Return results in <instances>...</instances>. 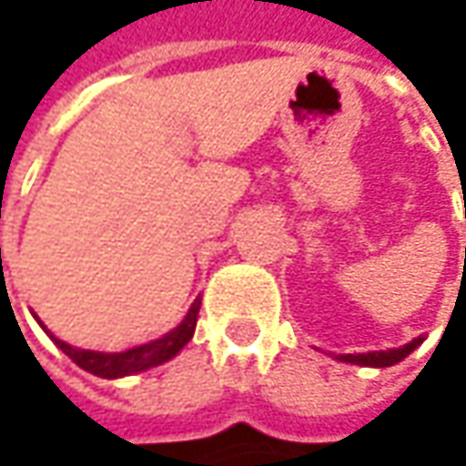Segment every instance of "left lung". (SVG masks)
Returning <instances> with one entry per match:
<instances>
[{
	"instance_id": "obj_1",
	"label": "left lung",
	"mask_w": 466,
	"mask_h": 466,
	"mask_svg": "<svg viewBox=\"0 0 466 466\" xmlns=\"http://www.w3.org/2000/svg\"><path fill=\"white\" fill-rule=\"evenodd\" d=\"M420 342H422V337H415V339H412V342H407L404 348L381 350V352H358V355H337V360H342V363H355V366L386 368L404 360V358H407L412 350L418 348Z\"/></svg>"
}]
</instances>
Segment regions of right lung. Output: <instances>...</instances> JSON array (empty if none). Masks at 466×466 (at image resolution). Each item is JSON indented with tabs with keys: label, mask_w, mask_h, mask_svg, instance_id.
Segmentation results:
<instances>
[{
	"label": "right lung",
	"mask_w": 466,
	"mask_h": 466,
	"mask_svg": "<svg viewBox=\"0 0 466 466\" xmlns=\"http://www.w3.org/2000/svg\"><path fill=\"white\" fill-rule=\"evenodd\" d=\"M199 306L202 300L197 298L188 309L187 319L168 334H163L160 339L147 342V345H139V348L127 350V352H96V350H80L66 345L62 339H56L51 334V339L56 342V348L62 350L64 355H69L80 368H85L87 373L100 376V379H121V376H132L139 370H147V368L160 366L170 360L173 355H178V350L187 345L188 339L194 337L197 329V316H199Z\"/></svg>",
	"instance_id": "add662e5"
}]
</instances>
